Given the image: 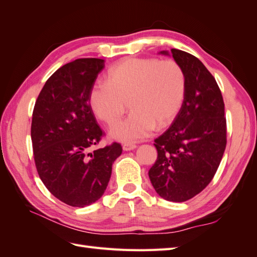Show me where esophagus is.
<instances>
[{
    "label": "esophagus",
    "instance_id": "esophagus-1",
    "mask_svg": "<svg viewBox=\"0 0 257 257\" xmlns=\"http://www.w3.org/2000/svg\"><path fill=\"white\" fill-rule=\"evenodd\" d=\"M122 147H123V151H126V152H128V151H132V150H135L136 148V145L135 144H123L122 145Z\"/></svg>",
    "mask_w": 257,
    "mask_h": 257
}]
</instances>
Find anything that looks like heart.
<instances>
[{"label":"heart","mask_w":257,"mask_h":257,"mask_svg":"<svg viewBox=\"0 0 257 257\" xmlns=\"http://www.w3.org/2000/svg\"><path fill=\"white\" fill-rule=\"evenodd\" d=\"M187 92L185 70L174 59H123L107 71L106 82L90 89L89 103L107 126L115 125L126 110L131 114L111 130L113 139L132 143L165 127L179 113Z\"/></svg>","instance_id":"obj_1"}]
</instances>
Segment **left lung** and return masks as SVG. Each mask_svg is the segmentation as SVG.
I'll use <instances>...</instances> for the list:
<instances>
[{"mask_svg":"<svg viewBox=\"0 0 257 257\" xmlns=\"http://www.w3.org/2000/svg\"><path fill=\"white\" fill-rule=\"evenodd\" d=\"M172 54L186 73V98L172 126L155 140L158 155L148 176L165 200L184 202L213 179L226 146V118L221 90L206 66L186 51L173 48Z\"/></svg>","mask_w":257,"mask_h":257,"instance_id":"1","label":"left lung"}]
</instances>
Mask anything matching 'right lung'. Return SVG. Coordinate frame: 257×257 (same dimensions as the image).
<instances>
[{"label": "right lung", "mask_w": 257, "mask_h": 257, "mask_svg": "<svg viewBox=\"0 0 257 257\" xmlns=\"http://www.w3.org/2000/svg\"><path fill=\"white\" fill-rule=\"evenodd\" d=\"M104 60L80 58L60 67L45 83L33 111L34 161L43 184L68 206L95 202L109 184L122 146L95 148L104 132L89 103L90 89Z\"/></svg>", "instance_id": "right-lung-1"}]
</instances>
